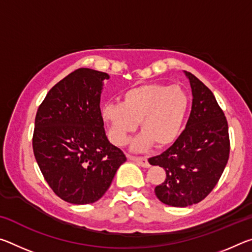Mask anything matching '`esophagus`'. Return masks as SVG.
I'll use <instances>...</instances> for the list:
<instances>
[{
  "mask_svg": "<svg viewBox=\"0 0 252 252\" xmlns=\"http://www.w3.org/2000/svg\"><path fill=\"white\" fill-rule=\"evenodd\" d=\"M127 158H129L131 161H134L136 164L140 165V167H142V168L150 167V163L148 162L147 158H138V157H132V156H129Z\"/></svg>",
  "mask_w": 252,
  "mask_h": 252,
  "instance_id": "esophagus-1",
  "label": "esophagus"
}]
</instances>
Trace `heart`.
Wrapping results in <instances>:
<instances>
[{"mask_svg": "<svg viewBox=\"0 0 252 252\" xmlns=\"http://www.w3.org/2000/svg\"><path fill=\"white\" fill-rule=\"evenodd\" d=\"M190 99L177 85L146 83L122 92L121 102H108L101 108L102 121L116 146H125L138 127L143 131L133 140L131 150L143 152L157 144L165 148L180 135L189 112Z\"/></svg>", "mask_w": 252, "mask_h": 252, "instance_id": "obj_1", "label": "heart"}]
</instances>
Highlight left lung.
Returning <instances> with one entry per match:
<instances>
[{
	"label": "left lung",
	"mask_w": 252,
	"mask_h": 252,
	"mask_svg": "<svg viewBox=\"0 0 252 252\" xmlns=\"http://www.w3.org/2000/svg\"><path fill=\"white\" fill-rule=\"evenodd\" d=\"M192 92L186 129L168 150L149 159L165 170L157 198L171 207L198 203L211 192L227 165L230 152L228 122L213 93L190 72L183 71Z\"/></svg>",
	"instance_id": "left-lung-1"
}]
</instances>
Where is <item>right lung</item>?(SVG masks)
<instances>
[{"mask_svg": "<svg viewBox=\"0 0 252 252\" xmlns=\"http://www.w3.org/2000/svg\"><path fill=\"white\" fill-rule=\"evenodd\" d=\"M110 75L78 69L51 89L39 106L33 152L54 193L73 204L93 203L126 158L110 143L100 100Z\"/></svg>", "mask_w": 252, "mask_h": 252, "instance_id": "right-lung-1", "label": "right lung"}]
</instances>
